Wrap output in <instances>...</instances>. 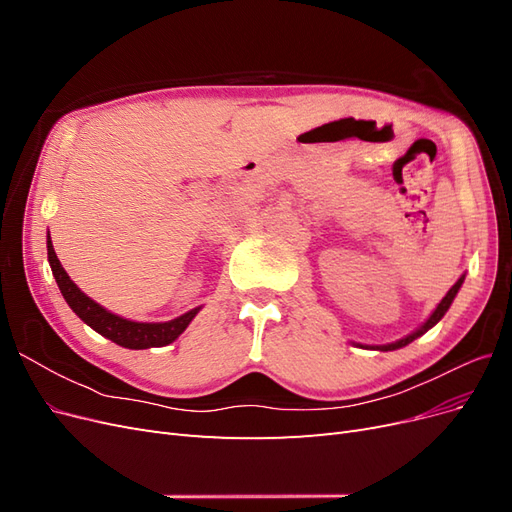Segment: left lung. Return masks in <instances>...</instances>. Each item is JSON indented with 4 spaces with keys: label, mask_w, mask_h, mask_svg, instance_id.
Masks as SVG:
<instances>
[{
    "label": "left lung",
    "mask_w": 512,
    "mask_h": 512,
    "mask_svg": "<svg viewBox=\"0 0 512 512\" xmlns=\"http://www.w3.org/2000/svg\"><path fill=\"white\" fill-rule=\"evenodd\" d=\"M463 280H466V273H463V275L459 277V280L453 284V288L444 294V299L438 303V307H436V309H433L431 316H429V318H427V320H425V322L421 324V327H418L416 331H412L410 335L401 337V339H397V342H391V344H382V346H363V344H356V346H361V348H371V350H380V352H391V350H399V348H404V346L412 344L416 337L425 335L429 329L436 327V324L444 318V314L448 312V307L453 305V301H455V297H457V292H459V288H461Z\"/></svg>",
    "instance_id": "8db88e82"
}]
</instances>
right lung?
<instances>
[{
	"label": "right lung",
	"mask_w": 512,
	"mask_h": 512,
	"mask_svg": "<svg viewBox=\"0 0 512 512\" xmlns=\"http://www.w3.org/2000/svg\"><path fill=\"white\" fill-rule=\"evenodd\" d=\"M46 252H49V265H51L55 282H57L61 294H64V299L70 305L72 312L79 316L87 324V327H91L102 337L111 339V342H115L121 348L145 350V348H162V346L173 344L175 339L185 329H188V324L194 320V316L200 312V309H203V305H198V307L190 309V312H185V314H181L173 320H166V322L128 320V318L108 312L106 307H102L94 299H89L87 294L70 280V275L66 273L64 267H61V262L55 254V247H53L49 232H46Z\"/></svg>",
	"instance_id": "right-lung-1"
}]
</instances>
